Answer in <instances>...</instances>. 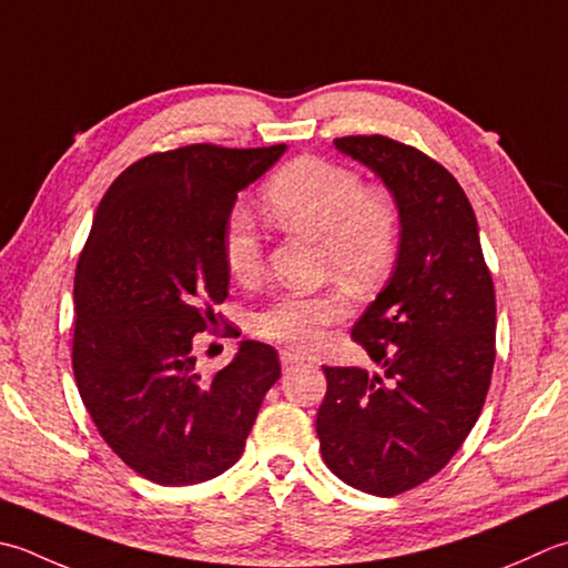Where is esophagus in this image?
I'll return each mask as SVG.
<instances>
[{"mask_svg": "<svg viewBox=\"0 0 568 568\" xmlns=\"http://www.w3.org/2000/svg\"><path fill=\"white\" fill-rule=\"evenodd\" d=\"M303 362H305V359L300 357V354H295V352H287V349L281 352V366H283L285 374L297 369V366H303Z\"/></svg>", "mask_w": 568, "mask_h": 568, "instance_id": "obj_1", "label": "esophagus"}]
</instances>
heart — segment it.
Returning a JSON list of instances; mask_svg holds the SVG:
<instances>
[{"label":"heart","mask_w":568,"mask_h":568,"mask_svg":"<svg viewBox=\"0 0 568 568\" xmlns=\"http://www.w3.org/2000/svg\"><path fill=\"white\" fill-rule=\"evenodd\" d=\"M263 202L277 226L320 236L322 265L354 287H372L392 268L402 239V214L392 196L366 189L349 166L325 158H300L271 176ZM221 253L236 281L248 283L261 275L263 236L251 211L236 206L226 216ZM347 315L349 300L342 291L287 293L255 310L251 327L263 339L310 349L329 325Z\"/></svg>","instance_id":"1"}]
</instances>
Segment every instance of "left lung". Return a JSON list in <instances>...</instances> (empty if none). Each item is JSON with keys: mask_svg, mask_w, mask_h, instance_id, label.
<instances>
[{"mask_svg": "<svg viewBox=\"0 0 568 568\" xmlns=\"http://www.w3.org/2000/svg\"><path fill=\"white\" fill-rule=\"evenodd\" d=\"M335 148L382 176L402 214L394 273L352 339L382 366H322L317 438L342 483L402 495L446 468L480 416L495 364V285L475 211L446 166L384 135Z\"/></svg>", "mask_w": 568, "mask_h": 568, "instance_id": "1", "label": "left lung"}]
</instances>
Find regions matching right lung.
<instances>
[{"mask_svg":"<svg viewBox=\"0 0 568 568\" xmlns=\"http://www.w3.org/2000/svg\"><path fill=\"white\" fill-rule=\"evenodd\" d=\"M285 150L206 142L154 152L98 204L73 283V374L103 440L158 485L229 470L281 379L271 344L243 339L211 376L199 374L192 347L229 295L224 221Z\"/></svg>","mask_w":568,"mask_h":568,"instance_id":"add662e5","label":"right lung"}]
</instances>
